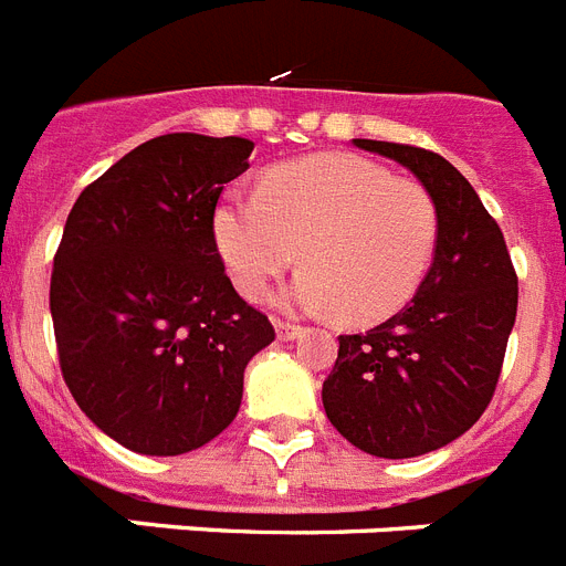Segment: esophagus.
I'll return each mask as SVG.
<instances>
[{
	"label": "esophagus",
	"instance_id": "esophagus-1",
	"mask_svg": "<svg viewBox=\"0 0 566 566\" xmlns=\"http://www.w3.org/2000/svg\"><path fill=\"white\" fill-rule=\"evenodd\" d=\"M302 336V327L291 325V322H275V339L279 342H291Z\"/></svg>",
	"mask_w": 566,
	"mask_h": 566
}]
</instances>
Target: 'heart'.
Masks as SVG:
<instances>
[{
	"label": "heart",
	"instance_id": "heart-1",
	"mask_svg": "<svg viewBox=\"0 0 566 566\" xmlns=\"http://www.w3.org/2000/svg\"><path fill=\"white\" fill-rule=\"evenodd\" d=\"M212 239L250 302L291 268H307L279 296L293 313L339 311L374 325L415 298L440 239L431 192L359 155L319 151L273 166L259 192L227 189L212 212Z\"/></svg>",
	"mask_w": 566,
	"mask_h": 566
}]
</instances>
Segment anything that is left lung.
<instances>
[{
	"label": "left lung",
	"mask_w": 566,
	"mask_h": 566,
	"mask_svg": "<svg viewBox=\"0 0 566 566\" xmlns=\"http://www.w3.org/2000/svg\"><path fill=\"white\" fill-rule=\"evenodd\" d=\"M429 189L440 239L411 305L365 334L339 336L322 386L327 420L374 458H420L486 411L517 313V275L501 227L452 164L417 146L359 140Z\"/></svg>",
	"instance_id": "obj_1"
}]
</instances>
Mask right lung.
<instances>
[{
    "mask_svg": "<svg viewBox=\"0 0 566 566\" xmlns=\"http://www.w3.org/2000/svg\"><path fill=\"white\" fill-rule=\"evenodd\" d=\"M253 140L160 135L80 192L51 273L65 386L103 434L172 458L235 420L273 325L235 293L212 239Z\"/></svg>",
    "mask_w": 566,
    "mask_h": 566,
    "instance_id": "right-lung-1",
    "label": "right lung"
}]
</instances>
